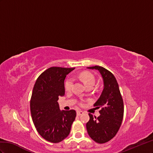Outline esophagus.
Listing matches in <instances>:
<instances>
[{
    "label": "esophagus",
    "mask_w": 153,
    "mask_h": 153,
    "mask_svg": "<svg viewBox=\"0 0 153 153\" xmlns=\"http://www.w3.org/2000/svg\"><path fill=\"white\" fill-rule=\"evenodd\" d=\"M82 114H83V111H77V115L79 116V115H82Z\"/></svg>",
    "instance_id": "34e87169"
}]
</instances>
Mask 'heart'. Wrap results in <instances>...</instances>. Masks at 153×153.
Returning <instances> with one entry per match:
<instances>
[{
  "mask_svg": "<svg viewBox=\"0 0 153 153\" xmlns=\"http://www.w3.org/2000/svg\"><path fill=\"white\" fill-rule=\"evenodd\" d=\"M78 77H79V79L83 82V83L86 86L88 85H94L95 83V77L90 72H82L79 74ZM73 82L74 80L72 78H68V79H67L65 83V90L67 91H71L72 88Z\"/></svg>",
  "mask_w": 153,
  "mask_h": 153,
  "instance_id": "b5f03b06",
  "label": "heart"
}]
</instances>
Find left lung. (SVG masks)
I'll return each instance as SVG.
<instances>
[{"instance_id": "obj_1", "label": "left lung", "mask_w": 153, "mask_h": 153, "mask_svg": "<svg viewBox=\"0 0 153 153\" xmlns=\"http://www.w3.org/2000/svg\"><path fill=\"white\" fill-rule=\"evenodd\" d=\"M95 69L102 76L104 88L101 96L94 104L101 108L98 117L89 113L90 120L86 123V129L90 138L99 143L110 141L119 131L124 116V102L119 85L113 74L100 66L87 67Z\"/></svg>"}]
</instances>
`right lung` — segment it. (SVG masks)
I'll return each instance as SVG.
<instances>
[{
  "label": "right lung",
  "instance_id": "add662e5",
  "mask_svg": "<svg viewBox=\"0 0 153 153\" xmlns=\"http://www.w3.org/2000/svg\"><path fill=\"white\" fill-rule=\"evenodd\" d=\"M75 68L51 67L34 84L30 101L31 117L38 133L46 140L58 143L67 138L76 117L75 110L59 109L58 100L65 95L64 81Z\"/></svg>",
  "mask_w": 153,
  "mask_h": 153
}]
</instances>
